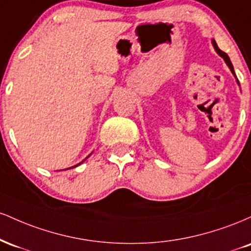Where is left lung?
Wrapping results in <instances>:
<instances>
[{"mask_svg": "<svg viewBox=\"0 0 251 251\" xmlns=\"http://www.w3.org/2000/svg\"><path fill=\"white\" fill-rule=\"evenodd\" d=\"M212 45H214V47H215V50H216V51H217L218 54H220V55L223 57L224 59V61L226 62V65L229 66V68H230V71H231V73L234 74V75L236 76V74H235V71H234V67H232V63H231V61H230V59H229V56L226 55V53H224L223 50H221L220 48H218V46H217V43L215 42V40H212Z\"/></svg>", "mask_w": 251, "mask_h": 251, "instance_id": "1", "label": "left lung"}]
</instances>
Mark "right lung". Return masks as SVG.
Listing matches in <instances>:
<instances>
[{"label": "right lung", "mask_w": 251, "mask_h": 251, "mask_svg": "<svg viewBox=\"0 0 251 251\" xmlns=\"http://www.w3.org/2000/svg\"><path fill=\"white\" fill-rule=\"evenodd\" d=\"M82 162H83V160H82ZM82 162H81V163H82ZM81 163H80V164H81ZM77 165H79V164H77ZM77 165H75V166H77Z\"/></svg>", "instance_id": "1"}]
</instances>
